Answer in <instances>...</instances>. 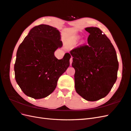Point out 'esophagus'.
<instances>
[{
    "mask_svg": "<svg viewBox=\"0 0 131 131\" xmlns=\"http://www.w3.org/2000/svg\"><path fill=\"white\" fill-rule=\"evenodd\" d=\"M72 57H71L70 60V65L72 64Z\"/></svg>",
    "mask_w": 131,
    "mask_h": 131,
    "instance_id": "34e87169",
    "label": "esophagus"
}]
</instances>
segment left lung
I'll return each instance as SVG.
<instances>
[{"label": "left lung", "mask_w": 131, "mask_h": 131, "mask_svg": "<svg viewBox=\"0 0 131 131\" xmlns=\"http://www.w3.org/2000/svg\"><path fill=\"white\" fill-rule=\"evenodd\" d=\"M88 45L70 51L75 70L77 93L88 101H96L107 96L117 79L118 61L111 41L97 27H88Z\"/></svg>", "instance_id": "left-lung-1"}]
</instances>
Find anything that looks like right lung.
Returning a JSON list of instances; mask_svg holds the SVG:
<instances>
[{
  "instance_id": "add662e5",
  "label": "right lung",
  "mask_w": 131,
  "mask_h": 131,
  "mask_svg": "<svg viewBox=\"0 0 131 131\" xmlns=\"http://www.w3.org/2000/svg\"><path fill=\"white\" fill-rule=\"evenodd\" d=\"M56 28L40 24L31 29L17 52L15 79L27 96L42 99L52 93L59 78L70 66L71 54L58 60L54 52L62 46Z\"/></svg>"
}]
</instances>
